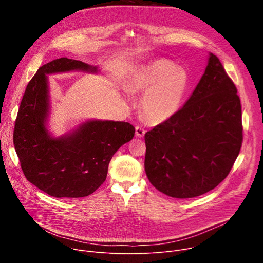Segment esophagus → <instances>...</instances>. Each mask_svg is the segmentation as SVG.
<instances>
[{
    "label": "esophagus",
    "instance_id": "1",
    "mask_svg": "<svg viewBox=\"0 0 263 263\" xmlns=\"http://www.w3.org/2000/svg\"><path fill=\"white\" fill-rule=\"evenodd\" d=\"M135 134L137 137H143L145 134V130L141 126H136L135 127Z\"/></svg>",
    "mask_w": 263,
    "mask_h": 263
}]
</instances>
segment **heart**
Listing matches in <instances>:
<instances>
[{"label":"heart","mask_w":263,"mask_h":263,"mask_svg":"<svg viewBox=\"0 0 263 263\" xmlns=\"http://www.w3.org/2000/svg\"><path fill=\"white\" fill-rule=\"evenodd\" d=\"M189 87L187 70L165 59L140 67L129 82L131 91H145L141 107L147 120L154 124L165 122L177 114Z\"/></svg>","instance_id":"1"}]
</instances>
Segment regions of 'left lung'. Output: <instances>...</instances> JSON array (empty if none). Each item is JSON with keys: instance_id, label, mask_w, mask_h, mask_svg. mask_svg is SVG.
<instances>
[{"instance_id": "8db88e82", "label": "left lung", "mask_w": 263, "mask_h": 263, "mask_svg": "<svg viewBox=\"0 0 263 263\" xmlns=\"http://www.w3.org/2000/svg\"><path fill=\"white\" fill-rule=\"evenodd\" d=\"M242 130L236 86L210 53L205 72L184 106L144 135L149 182L178 199L212 191L230 173Z\"/></svg>"}]
</instances>
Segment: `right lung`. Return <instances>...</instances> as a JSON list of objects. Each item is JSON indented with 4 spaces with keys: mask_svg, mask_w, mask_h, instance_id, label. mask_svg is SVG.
<instances>
[{
    "mask_svg": "<svg viewBox=\"0 0 263 263\" xmlns=\"http://www.w3.org/2000/svg\"><path fill=\"white\" fill-rule=\"evenodd\" d=\"M69 70L96 72L97 67L66 57L40 67L27 85L13 131L25 177L55 198H81L96 192L106 180L112 156L135 133L129 123L88 121L72 133L52 137L46 128L50 105L47 74Z\"/></svg>",
    "mask_w": 263,
    "mask_h": 263,
    "instance_id": "1",
    "label": "right lung"
}]
</instances>
